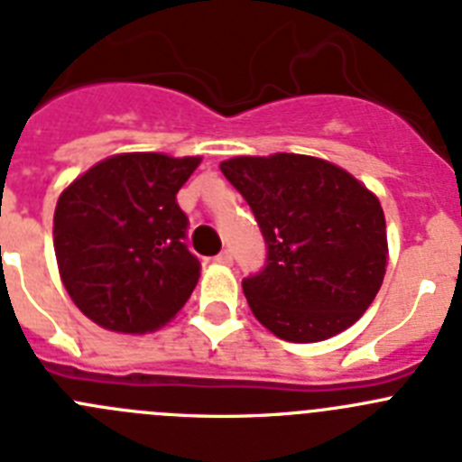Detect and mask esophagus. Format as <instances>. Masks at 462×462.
Wrapping results in <instances>:
<instances>
[{
  "instance_id": "obj_1",
  "label": "esophagus",
  "mask_w": 462,
  "mask_h": 462,
  "mask_svg": "<svg viewBox=\"0 0 462 462\" xmlns=\"http://www.w3.org/2000/svg\"><path fill=\"white\" fill-rule=\"evenodd\" d=\"M215 261H217V263H222V265H231V263H234V254H231V249H222V252L215 256Z\"/></svg>"
}]
</instances>
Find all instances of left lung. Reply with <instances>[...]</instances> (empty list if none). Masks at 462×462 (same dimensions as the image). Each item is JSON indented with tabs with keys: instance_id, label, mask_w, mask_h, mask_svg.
<instances>
[{
	"instance_id": "left-lung-1",
	"label": "left lung",
	"mask_w": 462,
	"mask_h": 462,
	"mask_svg": "<svg viewBox=\"0 0 462 462\" xmlns=\"http://www.w3.org/2000/svg\"><path fill=\"white\" fill-rule=\"evenodd\" d=\"M219 169L249 203L268 249L263 270L243 279L259 323L293 344L350 328L378 295L387 265L375 194L311 155H240Z\"/></svg>"
}]
</instances>
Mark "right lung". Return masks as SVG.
<instances>
[{"label": "right lung", "mask_w": 462, "mask_h": 462, "mask_svg": "<svg viewBox=\"0 0 462 462\" xmlns=\"http://www.w3.org/2000/svg\"><path fill=\"white\" fill-rule=\"evenodd\" d=\"M201 158L124 153L68 185L54 210V252L68 295L100 328L153 332L179 314L201 263L188 249L176 194Z\"/></svg>", "instance_id": "obj_1"}]
</instances>
